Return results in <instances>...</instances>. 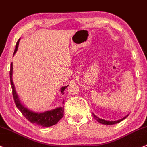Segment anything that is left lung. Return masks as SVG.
Wrapping results in <instances>:
<instances>
[{
	"mask_svg": "<svg viewBox=\"0 0 147 147\" xmlns=\"http://www.w3.org/2000/svg\"><path fill=\"white\" fill-rule=\"evenodd\" d=\"M93 117H94L95 119H96V120L98 121L99 123H102V124H105V125H113V124H116V123H119V122H121V121H123V119H125V118H126L127 117H128V115L125 116V117H123V119H120V120H118V121H106V120H104V119H100L98 118V117H96V115H95L94 114H93Z\"/></svg>",
	"mask_w": 147,
	"mask_h": 147,
	"instance_id": "1",
	"label": "left lung"
}]
</instances>
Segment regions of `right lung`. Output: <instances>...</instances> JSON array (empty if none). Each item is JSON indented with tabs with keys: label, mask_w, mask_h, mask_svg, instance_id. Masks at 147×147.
Wrapping results in <instances>:
<instances>
[{
	"label": "right lung",
	"mask_w": 147,
	"mask_h": 147,
	"mask_svg": "<svg viewBox=\"0 0 147 147\" xmlns=\"http://www.w3.org/2000/svg\"><path fill=\"white\" fill-rule=\"evenodd\" d=\"M19 40H20V39H19L17 44H16L14 54H15L16 51H17V49H18ZM12 70H13V67H12V63L10 66V71H9V77H10V83L12 89V95H13V98L16 106H17V107L20 110V112L22 113V114L24 116V117H25L26 119H28L30 123L37 124L38 125L42 127L52 126V125L57 123L59 121V120L62 119L63 117L64 102L63 103L61 107H57L56 108V109H52V110L46 111V112H45L38 113L29 110L28 109H27L25 106L22 104V102H21L20 100H19V98L18 95H17V92H16L13 81H12ZM67 86H68L61 87V92L62 93V94H63L64 90H65Z\"/></svg>",
	"instance_id": "right-lung-1"
}]
</instances>
